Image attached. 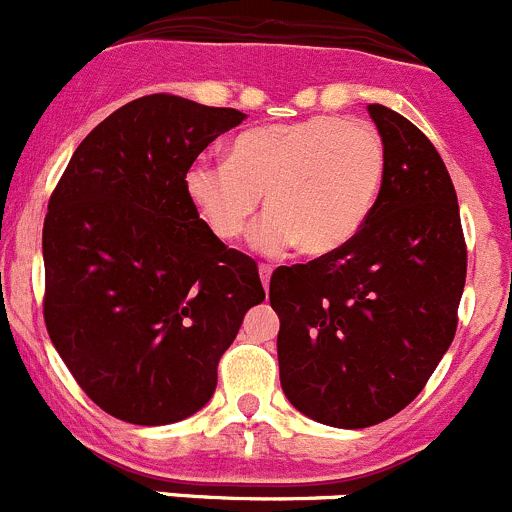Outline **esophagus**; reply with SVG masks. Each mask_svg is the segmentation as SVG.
<instances>
[{
    "instance_id": "34e87169",
    "label": "esophagus",
    "mask_w": 512,
    "mask_h": 512,
    "mask_svg": "<svg viewBox=\"0 0 512 512\" xmlns=\"http://www.w3.org/2000/svg\"><path fill=\"white\" fill-rule=\"evenodd\" d=\"M259 274H261V284H264V289H269L271 274H274V269H271L269 264H261V266H259Z\"/></svg>"
}]
</instances>
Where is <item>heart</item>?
I'll return each instance as SVG.
<instances>
[{
	"label": "heart",
	"instance_id": "b5f03b06",
	"mask_svg": "<svg viewBox=\"0 0 512 512\" xmlns=\"http://www.w3.org/2000/svg\"><path fill=\"white\" fill-rule=\"evenodd\" d=\"M384 178V148L364 120L309 118L243 130L228 160L198 158L186 170L188 201L211 233L236 241L266 193L269 213L253 248L279 256L301 246L332 253L364 228Z\"/></svg>",
	"mask_w": 512,
	"mask_h": 512
}]
</instances>
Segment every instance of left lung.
Listing matches in <instances>:
<instances>
[{
    "label": "left lung",
    "mask_w": 512,
    "mask_h": 512,
    "mask_svg": "<svg viewBox=\"0 0 512 512\" xmlns=\"http://www.w3.org/2000/svg\"><path fill=\"white\" fill-rule=\"evenodd\" d=\"M384 178L362 231L271 276L281 389L314 422L359 430L422 392L457 329L467 251L455 186L422 130L367 105Z\"/></svg>",
    "instance_id": "obj_1"
}]
</instances>
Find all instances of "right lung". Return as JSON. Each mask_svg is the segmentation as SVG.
I'll list each match as a JSON object with an SVG mask.
<instances>
[{
	"label": "right lung",
	"instance_id": "obj_1",
	"mask_svg": "<svg viewBox=\"0 0 512 512\" xmlns=\"http://www.w3.org/2000/svg\"><path fill=\"white\" fill-rule=\"evenodd\" d=\"M246 115L148 95L107 115L67 163L42 231L45 324L87 397L133 425L196 415L218 359L266 299L253 259L188 201L186 170Z\"/></svg>",
	"mask_w": 512,
	"mask_h": 512
}]
</instances>
